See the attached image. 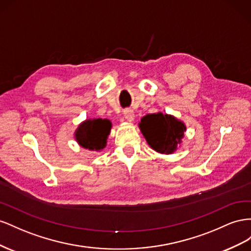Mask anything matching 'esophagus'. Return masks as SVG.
I'll use <instances>...</instances> for the list:
<instances>
[{
  "mask_svg": "<svg viewBox=\"0 0 251 251\" xmlns=\"http://www.w3.org/2000/svg\"><path fill=\"white\" fill-rule=\"evenodd\" d=\"M123 114H124V118L129 122H131L134 119V112L132 109H125L123 111Z\"/></svg>",
  "mask_w": 251,
  "mask_h": 251,
  "instance_id": "34e87169",
  "label": "esophagus"
}]
</instances>
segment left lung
Masks as SVG:
<instances>
[{
  "label": "left lung",
  "instance_id": "8db88e82",
  "mask_svg": "<svg viewBox=\"0 0 251 251\" xmlns=\"http://www.w3.org/2000/svg\"><path fill=\"white\" fill-rule=\"evenodd\" d=\"M140 128L148 144L160 153L173 152L186 130L182 122L161 112L142 118Z\"/></svg>",
  "mask_w": 251,
  "mask_h": 251
}]
</instances>
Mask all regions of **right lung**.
Instances as JSON below:
<instances>
[{
  "instance_id": "obj_1",
  "label": "right lung",
  "mask_w": 251,
  "mask_h": 251,
  "mask_svg": "<svg viewBox=\"0 0 251 251\" xmlns=\"http://www.w3.org/2000/svg\"><path fill=\"white\" fill-rule=\"evenodd\" d=\"M111 123L108 120H87L75 131V139L82 147L90 150H101L106 145Z\"/></svg>"
}]
</instances>
